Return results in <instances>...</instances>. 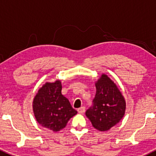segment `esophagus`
Wrapping results in <instances>:
<instances>
[{
  "instance_id": "34e87169",
  "label": "esophagus",
  "mask_w": 156,
  "mask_h": 156,
  "mask_svg": "<svg viewBox=\"0 0 156 156\" xmlns=\"http://www.w3.org/2000/svg\"><path fill=\"white\" fill-rule=\"evenodd\" d=\"M78 112L79 113V114H83V113L85 112V107L84 106L80 107V108L78 109Z\"/></svg>"
}]
</instances>
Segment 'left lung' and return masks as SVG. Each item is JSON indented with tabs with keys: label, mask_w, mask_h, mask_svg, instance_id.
<instances>
[{
	"label": "left lung",
	"mask_w": 156,
	"mask_h": 156,
	"mask_svg": "<svg viewBox=\"0 0 156 156\" xmlns=\"http://www.w3.org/2000/svg\"><path fill=\"white\" fill-rule=\"evenodd\" d=\"M95 86V97L92 106L86 112V116L94 128L105 131L123 117L125 101L116 84L106 75H102Z\"/></svg>",
	"instance_id": "obj_1"
}]
</instances>
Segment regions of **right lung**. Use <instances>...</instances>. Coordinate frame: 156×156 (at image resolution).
I'll use <instances>...</instances> for the list:
<instances>
[{
  "mask_svg": "<svg viewBox=\"0 0 156 156\" xmlns=\"http://www.w3.org/2000/svg\"><path fill=\"white\" fill-rule=\"evenodd\" d=\"M33 109L39 124L55 132L65 128L69 119L77 114L62 95L60 80L46 83L39 89L34 99Z\"/></svg>",
  "mask_w": 156,
  "mask_h": 156,
  "instance_id": "right-lung-1",
  "label": "right lung"
}]
</instances>
